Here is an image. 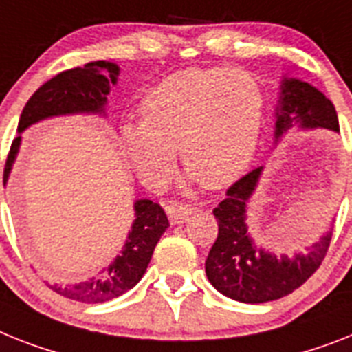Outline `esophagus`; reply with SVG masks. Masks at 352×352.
Listing matches in <instances>:
<instances>
[{"label": "esophagus", "instance_id": "esophagus-1", "mask_svg": "<svg viewBox=\"0 0 352 352\" xmlns=\"http://www.w3.org/2000/svg\"><path fill=\"white\" fill-rule=\"evenodd\" d=\"M165 210H167V216H169L170 221L182 223L183 219H187L190 214H194V212H196V207H194V205H190V203L170 201L169 205L165 207Z\"/></svg>", "mask_w": 352, "mask_h": 352}]
</instances>
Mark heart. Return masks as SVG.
I'll return each mask as SVG.
<instances>
[{
  "label": "heart",
  "instance_id": "heart-1",
  "mask_svg": "<svg viewBox=\"0 0 352 352\" xmlns=\"http://www.w3.org/2000/svg\"><path fill=\"white\" fill-rule=\"evenodd\" d=\"M142 120L122 126V149L142 182L162 187L176 147L190 178L216 188L234 182L254 158L264 93L246 72L190 68L164 78L140 106Z\"/></svg>",
  "mask_w": 352,
  "mask_h": 352
}]
</instances>
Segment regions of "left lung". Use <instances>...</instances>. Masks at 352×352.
Returning <instances> with one entry per match:
<instances>
[{"mask_svg": "<svg viewBox=\"0 0 352 352\" xmlns=\"http://www.w3.org/2000/svg\"><path fill=\"white\" fill-rule=\"evenodd\" d=\"M278 89L275 144L293 126L300 129L324 127L338 133L335 106L315 86L300 78L284 77ZM263 169L257 167L237 179L226 190L225 199L214 208L219 232L205 261V272L212 286L226 297L245 304L277 300L300 287L322 264L333 235L327 230L316 243L293 255H275L255 245L248 232L246 210Z\"/></svg>", "mask_w": 352, "mask_h": 352, "instance_id": "8db88e82", "label": "left lung"}]
</instances>
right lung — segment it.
Here are the masks:
<instances>
[{
  "mask_svg": "<svg viewBox=\"0 0 352 352\" xmlns=\"http://www.w3.org/2000/svg\"><path fill=\"white\" fill-rule=\"evenodd\" d=\"M120 75V68L109 60H95L82 68L66 69L45 82L23 107L17 124V136L8 153L3 183H7L12 173L14 162L21 147V133L41 120L63 115H100L106 117L107 95ZM169 219L164 208L151 199H136L135 221L127 234L126 245L120 254L98 277L75 284H54V292L72 300L86 304H100L111 300L131 287H135L144 277L147 264L151 263L155 246L167 230Z\"/></svg>",
  "mask_w": 352,
  "mask_h": 352,
  "instance_id": "obj_1",
  "label": "right lung"
}]
</instances>
